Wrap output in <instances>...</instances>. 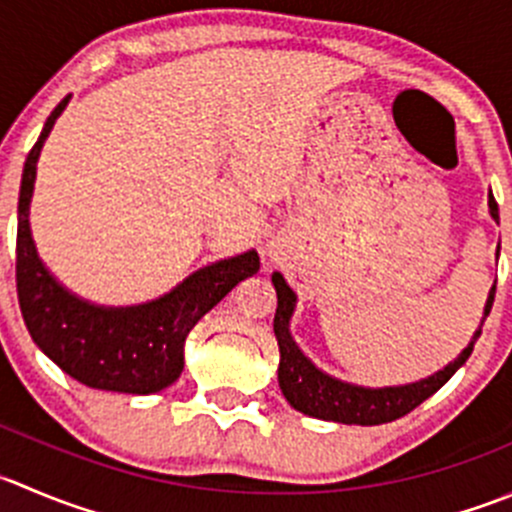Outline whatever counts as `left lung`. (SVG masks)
<instances>
[{
	"mask_svg": "<svg viewBox=\"0 0 512 512\" xmlns=\"http://www.w3.org/2000/svg\"><path fill=\"white\" fill-rule=\"evenodd\" d=\"M488 210L495 222L500 220L498 202H495L493 192H488ZM500 255V245H498ZM272 285L277 292V310H275V337L280 345V367H277V382L285 395L287 403L302 415H310L317 420H330V423L342 425H382L393 423V420L403 418L410 410L418 408L423 400L438 393L445 382L465 365V360L473 352L475 340L480 337V327H483L485 317L490 315V307L495 300V285L490 287L488 300H485L483 320H480L478 330L470 337L468 347L455 357L453 362L443 367V370L433 372V375L423 377V380L405 382V385H390V388H365V385H352V382L340 380V377L327 375L325 370L315 365L300 345L295 342L290 332L292 312H295L297 295L292 287L287 285L285 277L280 272H272Z\"/></svg>",
	"mask_w": 512,
	"mask_h": 512,
	"instance_id": "obj_1",
	"label": "left lung"
}]
</instances>
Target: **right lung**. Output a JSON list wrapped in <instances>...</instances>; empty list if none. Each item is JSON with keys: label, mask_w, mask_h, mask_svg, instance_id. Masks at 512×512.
<instances>
[{"label": "right lung", "mask_w": 512, "mask_h": 512, "mask_svg": "<svg viewBox=\"0 0 512 512\" xmlns=\"http://www.w3.org/2000/svg\"><path fill=\"white\" fill-rule=\"evenodd\" d=\"M69 104L54 107L27 155L17 207V295L34 345L69 377L94 390L152 395L170 388L185 367V340L237 282L260 270L255 250L200 267L157 300L107 307L69 292L39 257L29 230L37 162L44 140Z\"/></svg>", "instance_id": "obj_1"}]
</instances>
